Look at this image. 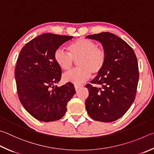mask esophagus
<instances>
[{
    "mask_svg": "<svg viewBox=\"0 0 154 154\" xmlns=\"http://www.w3.org/2000/svg\"><path fill=\"white\" fill-rule=\"evenodd\" d=\"M82 87H83L82 85H75V90H77L78 89L82 88Z\"/></svg>",
    "mask_w": 154,
    "mask_h": 154,
    "instance_id": "34e87169",
    "label": "esophagus"
}]
</instances>
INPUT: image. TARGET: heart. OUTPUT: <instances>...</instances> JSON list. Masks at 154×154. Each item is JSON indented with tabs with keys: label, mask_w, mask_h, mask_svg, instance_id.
<instances>
[{
	"label": "heart",
	"mask_w": 154,
	"mask_h": 154,
	"mask_svg": "<svg viewBox=\"0 0 154 154\" xmlns=\"http://www.w3.org/2000/svg\"><path fill=\"white\" fill-rule=\"evenodd\" d=\"M69 52L62 49H57L54 53V59L59 67L64 71H69L77 61L79 66L63 75L66 82L80 83L84 82L93 73L97 75L104 69L107 60V54L104 48L97 46L94 41L85 38H80L68 46Z\"/></svg>",
	"instance_id": "b5f03b06"
}]
</instances>
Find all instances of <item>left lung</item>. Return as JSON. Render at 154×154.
Masks as SVG:
<instances>
[{"label": "left lung", "instance_id": "left-lung-1", "mask_svg": "<svg viewBox=\"0 0 154 154\" xmlns=\"http://www.w3.org/2000/svg\"><path fill=\"white\" fill-rule=\"evenodd\" d=\"M87 38L102 43L107 60L102 71L85 85L89 91L86 110L96 121L112 122L123 116L135 100L139 76L137 59L133 48L114 33L102 32Z\"/></svg>", "mask_w": 154, "mask_h": 154}]
</instances>
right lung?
<instances>
[{"label":"right lung","instance_id":"obj_1","mask_svg":"<svg viewBox=\"0 0 154 154\" xmlns=\"http://www.w3.org/2000/svg\"><path fill=\"white\" fill-rule=\"evenodd\" d=\"M72 36L46 33L33 38L21 49L15 70L17 91L25 109L43 122L60 119L75 94L71 83L57 87L62 71L54 53Z\"/></svg>","mask_w":154,"mask_h":154}]
</instances>
